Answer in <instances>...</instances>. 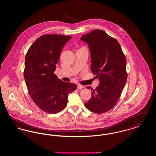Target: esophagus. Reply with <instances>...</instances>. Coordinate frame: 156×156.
Listing matches in <instances>:
<instances>
[{
  "instance_id": "obj_1",
  "label": "esophagus",
  "mask_w": 156,
  "mask_h": 156,
  "mask_svg": "<svg viewBox=\"0 0 156 156\" xmlns=\"http://www.w3.org/2000/svg\"><path fill=\"white\" fill-rule=\"evenodd\" d=\"M83 88V87L81 85H80V84H78V85H77V88L78 89H82Z\"/></svg>"
}]
</instances>
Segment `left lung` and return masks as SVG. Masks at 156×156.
Listing matches in <instances>:
<instances>
[{
	"label": "left lung",
	"mask_w": 156,
	"mask_h": 156,
	"mask_svg": "<svg viewBox=\"0 0 156 156\" xmlns=\"http://www.w3.org/2000/svg\"><path fill=\"white\" fill-rule=\"evenodd\" d=\"M81 40L88 44L90 69L99 80L96 89H91L92 97L85 106L89 111L102 114L115 106L124 88L127 78L126 57L117 40L104 30H93Z\"/></svg>",
	"instance_id": "8db88e82"
}]
</instances>
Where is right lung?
<instances>
[{
    "mask_svg": "<svg viewBox=\"0 0 156 156\" xmlns=\"http://www.w3.org/2000/svg\"><path fill=\"white\" fill-rule=\"evenodd\" d=\"M71 38L59 34L41 36L26 55L24 77L29 94L37 106L48 113L62 111L69 94L77 88L76 84L62 81L54 73L62 49Z\"/></svg>",
    "mask_w": 156,
    "mask_h": 156,
    "instance_id": "obj_1",
    "label": "right lung"
}]
</instances>
